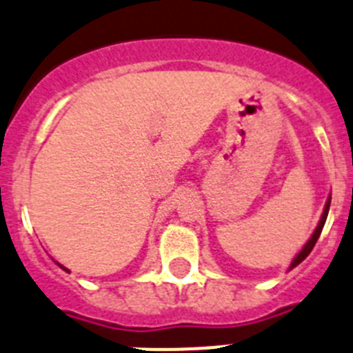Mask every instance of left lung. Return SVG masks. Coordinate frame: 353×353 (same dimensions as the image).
Here are the masks:
<instances>
[{
	"label": "left lung",
	"mask_w": 353,
	"mask_h": 353,
	"mask_svg": "<svg viewBox=\"0 0 353 353\" xmlns=\"http://www.w3.org/2000/svg\"><path fill=\"white\" fill-rule=\"evenodd\" d=\"M329 205H331V198H329V199H327V203H325L324 213H322V219H320V222H319V225H316L315 232H313V234H312V238H310V240H308V243L305 245V248H303V250L299 252V254H297L296 257H294V261H292V264H290V268H296L297 264H299V263H303V261H305V259L308 257V254H310V252L313 250V247H315L316 240H319L320 232H322V229H324L325 219H327V213H329Z\"/></svg>",
	"instance_id": "left-lung-1"
}]
</instances>
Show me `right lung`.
I'll use <instances>...</instances> for the list:
<instances>
[{"mask_svg":"<svg viewBox=\"0 0 353 353\" xmlns=\"http://www.w3.org/2000/svg\"><path fill=\"white\" fill-rule=\"evenodd\" d=\"M63 270H66V268H63Z\"/></svg>","mask_w":353,"mask_h":353,"instance_id":"obj_1","label":"right lung"}]
</instances>
